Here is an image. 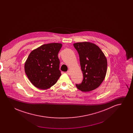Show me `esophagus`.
I'll return each instance as SVG.
<instances>
[{"mask_svg":"<svg viewBox=\"0 0 133 133\" xmlns=\"http://www.w3.org/2000/svg\"><path fill=\"white\" fill-rule=\"evenodd\" d=\"M67 74H68V75H70V74H71V72H70V71L69 70H68V71H67Z\"/></svg>","mask_w":133,"mask_h":133,"instance_id":"obj_1","label":"esophagus"}]
</instances>
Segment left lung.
Listing matches in <instances>:
<instances>
[{
    "label": "left lung",
    "instance_id": "8db88e82",
    "mask_svg": "<svg viewBox=\"0 0 133 133\" xmlns=\"http://www.w3.org/2000/svg\"><path fill=\"white\" fill-rule=\"evenodd\" d=\"M77 51L83 75L81 83L76 87L83 92H89L98 88L106 76L107 61L100 48L90 42L74 43Z\"/></svg>",
    "mask_w": 133,
    "mask_h": 133
}]
</instances>
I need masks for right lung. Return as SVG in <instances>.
Wrapping results in <instances>:
<instances>
[{"label":"right lung","instance_id":"obj_1","mask_svg":"<svg viewBox=\"0 0 133 133\" xmlns=\"http://www.w3.org/2000/svg\"><path fill=\"white\" fill-rule=\"evenodd\" d=\"M62 47L60 43L41 45L32 51L26 61V74L36 87L45 90L57 82L61 75L58 54Z\"/></svg>","mask_w":133,"mask_h":133}]
</instances>
